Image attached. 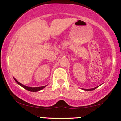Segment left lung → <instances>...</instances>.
I'll use <instances>...</instances> for the list:
<instances>
[{
  "label": "left lung",
  "instance_id": "obj_1",
  "mask_svg": "<svg viewBox=\"0 0 121 121\" xmlns=\"http://www.w3.org/2000/svg\"><path fill=\"white\" fill-rule=\"evenodd\" d=\"M98 86H97L95 87H94V88H92V89H83V90H84V91H93V90L97 88Z\"/></svg>",
  "mask_w": 121,
  "mask_h": 121
}]
</instances>
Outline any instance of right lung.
Returning <instances> with one entry per match:
<instances>
[{
    "mask_svg": "<svg viewBox=\"0 0 121 121\" xmlns=\"http://www.w3.org/2000/svg\"><path fill=\"white\" fill-rule=\"evenodd\" d=\"M13 78H14L15 81H16V82H17V84L23 87V88H24L25 89L27 90V91H33V92H36V91H41V90H42L43 89H44V87H45L47 85H45V86H40V87H29V86H27L21 84V83L19 82H18L17 80H16V78H14V77H13Z\"/></svg>",
    "mask_w": 121,
    "mask_h": 121,
    "instance_id": "obj_1",
    "label": "right lung"
}]
</instances>
